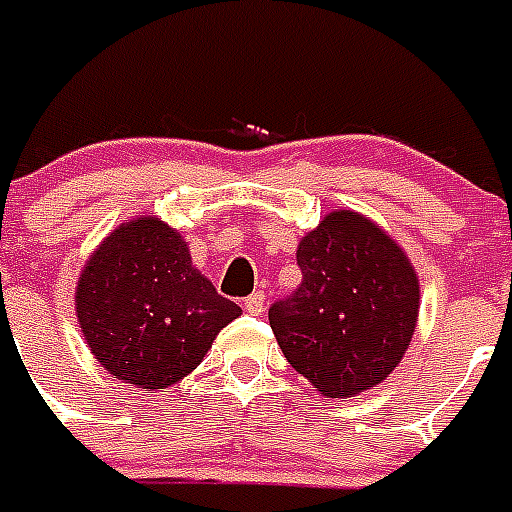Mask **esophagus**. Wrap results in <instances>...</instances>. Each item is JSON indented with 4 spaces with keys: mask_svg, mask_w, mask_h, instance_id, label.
<instances>
[{
    "mask_svg": "<svg viewBox=\"0 0 512 512\" xmlns=\"http://www.w3.org/2000/svg\"><path fill=\"white\" fill-rule=\"evenodd\" d=\"M244 310H247L249 315H263L265 310V294L263 292H255L252 297L244 299Z\"/></svg>",
    "mask_w": 512,
    "mask_h": 512,
    "instance_id": "esophagus-1",
    "label": "esophagus"
}]
</instances>
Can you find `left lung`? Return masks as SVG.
I'll use <instances>...</instances> for the list:
<instances>
[{"instance_id": "1", "label": "left lung", "mask_w": 512, "mask_h": 512, "mask_svg": "<svg viewBox=\"0 0 512 512\" xmlns=\"http://www.w3.org/2000/svg\"><path fill=\"white\" fill-rule=\"evenodd\" d=\"M302 284L268 310L294 371L323 397L381 384L413 342L421 284L405 249L355 210L323 215L299 239Z\"/></svg>"}]
</instances>
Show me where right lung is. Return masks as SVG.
<instances>
[{"label": "right lung", "instance_id": "right-lung-1", "mask_svg": "<svg viewBox=\"0 0 512 512\" xmlns=\"http://www.w3.org/2000/svg\"><path fill=\"white\" fill-rule=\"evenodd\" d=\"M76 315L99 365L157 392L189 376L242 307L191 265L189 242L157 215L120 223L89 255Z\"/></svg>", "mask_w": 512, "mask_h": 512}]
</instances>
